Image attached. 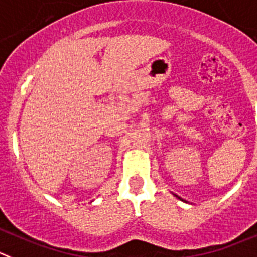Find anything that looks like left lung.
Instances as JSON below:
<instances>
[{
  "mask_svg": "<svg viewBox=\"0 0 257 257\" xmlns=\"http://www.w3.org/2000/svg\"><path fill=\"white\" fill-rule=\"evenodd\" d=\"M175 196H176V195H175ZM176 198H177V196H176ZM180 199V198H179ZM180 200H183V199H180ZM185 203H186V201H185Z\"/></svg>",
  "mask_w": 257,
  "mask_h": 257,
  "instance_id": "obj_1",
  "label": "left lung"
}]
</instances>
